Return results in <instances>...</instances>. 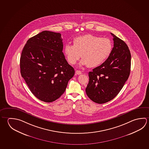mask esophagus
Segmentation results:
<instances>
[{"label": "esophagus", "instance_id": "1", "mask_svg": "<svg viewBox=\"0 0 149 149\" xmlns=\"http://www.w3.org/2000/svg\"><path fill=\"white\" fill-rule=\"evenodd\" d=\"M76 74H77V75H81L82 74L81 73V71H78V70H76Z\"/></svg>", "mask_w": 149, "mask_h": 149}]
</instances>
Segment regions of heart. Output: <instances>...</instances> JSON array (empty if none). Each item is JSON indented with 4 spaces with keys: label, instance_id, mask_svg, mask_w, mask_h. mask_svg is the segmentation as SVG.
<instances>
[{
    "label": "heart",
    "instance_id": "1",
    "mask_svg": "<svg viewBox=\"0 0 149 149\" xmlns=\"http://www.w3.org/2000/svg\"><path fill=\"white\" fill-rule=\"evenodd\" d=\"M112 42L107 38H102L93 34H88L76 37L73 45L66 44L64 53L71 65H74L81 57V65L94 68L104 63L112 52Z\"/></svg>",
    "mask_w": 149,
    "mask_h": 149
}]
</instances>
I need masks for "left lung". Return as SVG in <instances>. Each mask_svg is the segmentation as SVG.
Listing matches in <instances>:
<instances>
[{
    "label": "left lung",
    "instance_id": "obj_1",
    "mask_svg": "<svg viewBox=\"0 0 149 149\" xmlns=\"http://www.w3.org/2000/svg\"><path fill=\"white\" fill-rule=\"evenodd\" d=\"M113 47L109 58L88 73L86 93L92 101L104 104L119 94L130 73L131 53L123 40L111 33Z\"/></svg>",
    "mask_w": 149,
    "mask_h": 149
}]
</instances>
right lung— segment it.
I'll use <instances>...</instances> for the list:
<instances>
[{
	"label": "right lung",
	"instance_id": "right-lung-1",
	"mask_svg": "<svg viewBox=\"0 0 149 149\" xmlns=\"http://www.w3.org/2000/svg\"><path fill=\"white\" fill-rule=\"evenodd\" d=\"M61 34L43 31L30 38L21 53V76L37 98L54 102L64 93L75 71L66 60Z\"/></svg>",
	"mask_w": 149,
	"mask_h": 149
}]
</instances>
